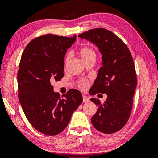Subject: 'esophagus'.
<instances>
[{
  "label": "esophagus",
  "instance_id": "1",
  "mask_svg": "<svg viewBox=\"0 0 158 158\" xmlns=\"http://www.w3.org/2000/svg\"><path fill=\"white\" fill-rule=\"evenodd\" d=\"M89 102V98L86 97L85 95H83V102L86 103V102Z\"/></svg>",
  "mask_w": 158,
  "mask_h": 158
}]
</instances>
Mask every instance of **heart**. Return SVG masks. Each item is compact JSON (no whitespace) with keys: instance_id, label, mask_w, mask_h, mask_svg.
I'll return each instance as SVG.
<instances>
[{"instance_id":"b5f03b06","label":"heart","mask_w":158,"mask_h":158,"mask_svg":"<svg viewBox=\"0 0 158 158\" xmlns=\"http://www.w3.org/2000/svg\"><path fill=\"white\" fill-rule=\"evenodd\" d=\"M79 54L80 57L82 59V60L85 63V61L89 60V59H91V58H95V53L94 51H93L91 48L89 47H83L81 49L79 50ZM69 56H67L65 58V66H66V64L69 60ZM89 82L87 79H82L77 82V85L79 88L80 89L82 90H85L88 87H89Z\"/></svg>"}]
</instances>
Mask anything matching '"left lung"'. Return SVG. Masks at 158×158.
<instances>
[{
  "mask_svg": "<svg viewBox=\"0 0 158 158\" xmlns=\"http://www.w3.org/2000/svg\"><path fill=\"white\" fill-rule=\"evenodd\" d=\"M78 36L95 44L102 58V66L90 93L92 95L106 93L107 98L103 104L96 98L90 99L98 106L91 123L102 133L116 132L129 120L137 87L132 54L122 40L107 29H90Z\"/></svg>",
  "mask_w": 158,
  "mask_h": 158,
  "instance_id": "obj_1",
  "label": "left lung"
}]
</instances>
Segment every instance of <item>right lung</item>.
<instances>
[{
    "label": "right lung",
    "instance_id": "add662e5",
    "mask_svg": "<svg viewBox=\"0 0 158 158\" xmlns=\"http://www.w3.org/2000/svg\"><path fill=\"white\" fill-rule=\"evenodd\" d=\"M76 37L43 35L29 42L21 56L17 73L19 100L32 126L46 135H56L65 130L82 103L79 90L69 89L60 98L52 85L64 77V57Z\"/></svg>",
    "mask_w": 158,
    "mask_h": 158
}]
</instances>
